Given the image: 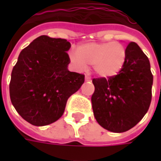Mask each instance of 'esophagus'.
I'll return each instance as SVG.
<instances>
[{
	"label": "esophagus",
	"instance_id": "esophagus-1",
	"mask_svg": "<svg viewBox=\"0 0 161 161\" xmlns=\"http://www.w3.org/2000/svg\"><path fill=\"white\" fill-rule=\"evenodd\" d=\"M85 80L86 81H91V77H89V76H85Z\"/></svg>",
	"mask_w": 161,
	"mask_h": 161
}]
</instances>
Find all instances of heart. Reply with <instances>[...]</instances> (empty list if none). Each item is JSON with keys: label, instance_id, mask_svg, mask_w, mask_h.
Masks as SVG:
<instances>
[{"label": "heart", "instance_id": "b5f03b06", "mask_svg": "<svg viewBox=\"0 0 161 161\" xmlns=\"http://www.w3.org/2000/svg\"><path fill=\"white\" fill-rule=\"evenodd\" d=\"M126 49L119 42L88 43L70 53V60L77 69L85 70L93 65L97 75L103 77L115 76L122 69L126 60Z\"/></svg>", "mask_w": 161, "mask_h": 161}]
</instances>
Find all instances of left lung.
Returning a JSON list of instances; mask_svg holds the SVG:
<instances>
[{"mask_svg": "<svg viewBox=\"0 0 161 161\" xmlns=\"http://www.w3.org/2000/svg\"><path fill=\"white\" fill-rule=\"evenodd\" d=\"M126 53L124 65L117 75L92 80L95 118L114 133L135 127L147 112L152 99L153 77L148 58L135 42L128 44Z\"/></svg>", "mask_w": 161, "mask_h": 161, "instance_id": "obj_1", "label": "left lung"}]
</instances>
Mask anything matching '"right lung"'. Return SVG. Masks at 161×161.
I'll list each match as a JSON object with an SVG mask.
<instances>
[{
  "mask_svg": "<svg viewBox=\"0 0 161 161\" xmlns=\"http://www.w3.org/2000/svg\"><path fill=\"white\" fill-rule=\"evenodd\" d=\"M70 43L41 35L20 52L9 84L12 104L24 120L46 126L63 115L67 100L84 82L68 70Z\"/></svg>",
  "mask_w": 161,
  "mask_h": 161,
  "instance_id": "obj_1",
  "label": "right lung"
}]
</instances>
